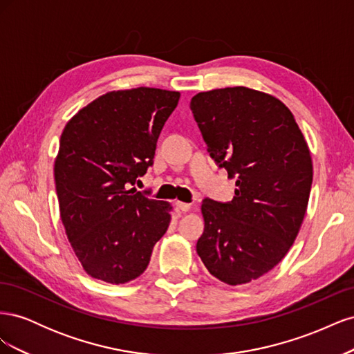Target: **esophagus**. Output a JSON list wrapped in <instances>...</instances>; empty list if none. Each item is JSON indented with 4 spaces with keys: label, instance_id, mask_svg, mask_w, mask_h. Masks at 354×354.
I'll list each match as a JSON object with an SVG mask.
<instances>
[{
    "label": "esophagus",
    "instance_id": "1",
    "mask_svg": "<svg viewBox=\"0 0 354 354\" xmlns=\"http://www.w3.org/2000/svg\"><path fill=\"white\" fill-rule=\"evenodd\" d=\"M176 207H177V209L183 211V212H187V211H190V208H192L190 203H186V202H180V201H177V202H176Z\"/></svg>",
    "mask_w": 354,
    "mask_h": 354
}]
</instances>
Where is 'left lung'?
<instances>
[{"instance_id":"obj_1","label":"left lung","mask_w":354,"mask_h":354,"mask_svg":"<svg viewBox=\"0 0 354 354\" xmlns=\"http://www.w3.org/2000/svg\"><path fill=\"white\" fill-rule=\"evenodd\" d=\"M190 109L211 158L236 178L230 202L203 199L196 251L221 282L248 283L292 246L312 189V156L294 115L270 94L211 90L194 95Z\"/></svg>"}]
</instances>
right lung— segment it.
<instances>
[{"mask_svg":"<svg viewBox=\"0 0 354 354\" xmlns=\"http://www.w3.org/2000/svg\"><path fill=\"white\" fill-rule=\"evenodd\" d=\"M178 91H111L66 124L55 162L60 218L84 270L125 283L140 276L171 221V205L131 187L153 164Z\"/></svg>","mask_w":354,"mask_h":354,"instance_id":"add662e5","label":"right lung"}]
</instances>
